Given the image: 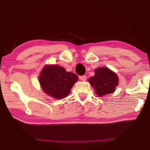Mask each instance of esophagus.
<instances>
[{"mask_svg": "<svg viewBox=\"0 0 150 150\" xmlns=\"http://www.w3.org/2000/svg\"><path fill=\"white\" fill-rule=\"evenodd\" d=\"M79 79L81 80V81H85L86 79H87V77H86L85 75H81V76H79Z\"/></svg>", "mask_w": 150, "mask_h": 150, "instance_id": "obj_1", "label": "esophagus"}]
</instances>
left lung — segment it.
I'll list each match as a JSON object with an SVG mask.
<instances>
[{"instance_id":"left-lung-1","label":"left lung","mask_w":150,"mask_h":150,"mask_svg":"<svg viewBox=\"0 0 150 150\" xmlns=\"http://www.w3.org/2000/svg\"><path fill=\"white\" fill-rule=\"evenodd\" d=\"M95 75L88 79L91 85L99 96L108 95L115 91L118 85V78L115 73L107 67H100L95 69Z\"/></svg>"}]
</instances>
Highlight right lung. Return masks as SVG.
<instances>
[{"label":"right lung","instance_id":"right-lung-1","mask_svg":"<svg viewBox=\"0 0 150 150\" xmlns=\"http://www.w3.org/2000/svg\"><path fill=\"white\" fill-rule=\"evenodd\" d=\"M77 80V75L67 72L59 65L45 66L40 75V83L43 91L57 99L66 97Z\"/></svg>","mask_w":150,"mask_h":150}]
</instances>
